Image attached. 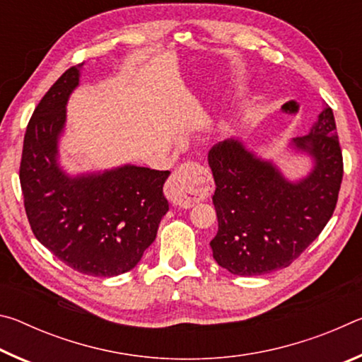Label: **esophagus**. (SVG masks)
Instances as JSON below:
<instances>
[{"label": "esophagus", "mask_w": 362, "mask_h": 362, "mask_svg": "<svg viewBox=\"0 0 362 362\" xmlns=\"http://www.w3.org/2000/svg\"><path fill=\"white\" fill-rule=\"evenodd\" d=\"M204 193L206 187L201 182L199 166L196 163H185L175 169L166 187V196L170 203L180 207L193 206Z\"/></svg>", "instance_id": "esophagus-1"}]
</instances>
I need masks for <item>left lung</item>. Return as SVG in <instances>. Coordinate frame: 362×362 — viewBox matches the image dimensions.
Wrapping results in <instances>:
<instances>
[{
    "instance_id": "1",
    "label": "left lung",
    "mask_w": 362,
    "mask_h": 362,
    "mask_svg": "<svg viewBox=\"0 0 362 362\" xmlns=\"http://www.w3.org/2000/svg\"><path fill=\"white\" fill-rule=\"evenodd\" d=\"M293 144L315 158V169L297 183L235 139L209 151L218 218L211 247L218 265L233 274L259 276L289 267L332 217L343 179L332 108L324 107L308 136Z\"/></svg>"
}]
</instances>
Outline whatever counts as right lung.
<instances>
[{
  "mask_svg": "<svg viewBox=\"0 0 362 362\" xmlns=\"http://www.w3.org/2000/svg\"><path fill=\"white\" fill-rule=\"evenodd\" d=\"M81 65L70 66L36 105L19 177L36 240L75 272L107 278L129 272L155 241L169 211L163 194L169 170L124 166L70 179L59 169L57 139Z\"/></svg>",
  "mask_w": 362,
  "mask_h": 362,
  "instance_id": "right-lung-1",
  "label": "right lung"
}]
</instances>
